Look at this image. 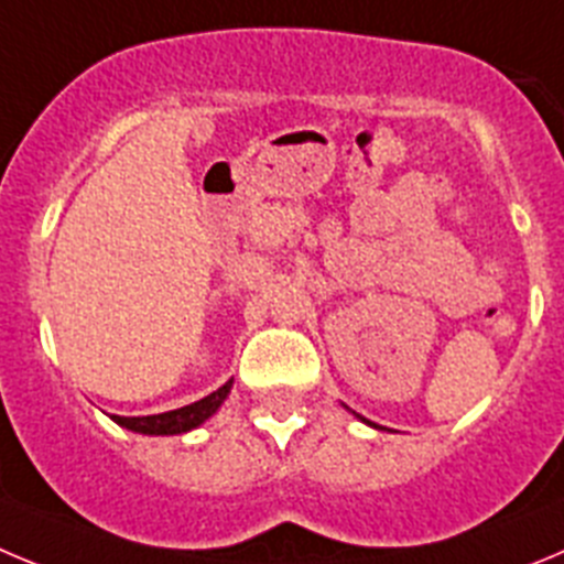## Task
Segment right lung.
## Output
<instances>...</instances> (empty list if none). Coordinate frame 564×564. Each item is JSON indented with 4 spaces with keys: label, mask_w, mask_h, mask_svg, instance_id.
Wrapping results in <instances>:
<instances>
[{
    "label": "right lung",
    "mask_w": 564,
    "mask_h": 564,
    "mask_svg": "<svg viewBox=\"0 0 564 564\" xmlns=\"http://www.w3.org/2000/svg\"><path fill=\"white\" fill-rule=\"evenodd\" d=\"M230 384L225 382L219 390H213L210 395L199 399L194 404H185L180 410H169V413L160 415H134V419H126V415H111V419L118 421L120 427L134 430V433H145V435H176V433H187V430L199 427L202 421L210 419L219 404L225 402L227 393H230Z\"/></svg>",
    "instance_id": "1"
}]
</instances>
